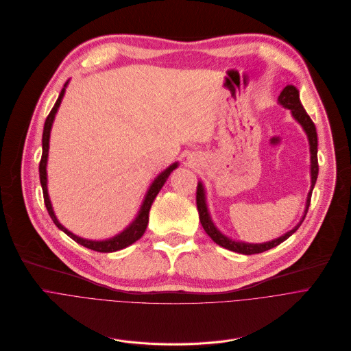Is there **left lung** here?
Wrapping results in <instances>:
<instances>
[{
	"mask_svg": "<svg viewBox=\"0 0 351 351\" xmlns=\"http://www.w3.org/2000/svg\"><path fill=\"white\" fill-rule=\"evenodd\" d=\"M278 101L281 103L284 107L289 108L293 119L303 127L305 132L308 134L309 138V145H311V160H312V168H311V173H312V189L308 195V202H306V210H305V215H303L300 223L292 228L291 231H288L285 236L279 237L276 240H272L269 243H264V244H245V243H239V241H232L230 239H227L226 236H223L221 232L215 227V224L210 220L208 212H207V207H206V202H204V191H203V186L202 183H197V191H196V204H197V210H199V219L200 223L204 228V231L207 232V236L212 239L216 244L230 250V251H236L240 254H245V255H252V254H260L264 252L269 248H274L276 245H279L281 243H284L287 239H289L293 232L299 228V226L302 224V221L305 220L306 213H308V208L311 206V196H312V191H313V186L316 183L317 179V173H319V163H317V132H316V127L313 124V121L311 120V117L308 115L306 110L303 108V106L300 104L299 100V91L296 90L295 86H287L282 91L281 95L278 97Z\"/></svg>",
	"mask_w": 351,
	"mask_h": 351,
	"instance_id": "obj_1",
	"label": "left lung"
}]
</instances>
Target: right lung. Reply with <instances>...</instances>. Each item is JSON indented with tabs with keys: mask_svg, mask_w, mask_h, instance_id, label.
<instances>
[{
	"mask_svg": "<svg viewBox=\"0 0 351 351\" xmlns=\"http://www.w3.org/2000/svg\"><path fill=\"white\" fill-rule=\"evenodd\" d=\"M67 83H64L60 95L53 106V108L51 110L49 115L46 117V121H45V127H43V135H42V158H40V162H39V178H40V184H42V192H43V202H45V206L46 208H48V213L51 216V219L53 220V223L63 231L66 232V234L75 240L76 243H79L80 245L86 247V248H90L93 251H97V252H114V251H119V250H123L128 245H131L132 243H135L136 240H139L143 237V234L145 232V228L148 226V219H149V208H151V204L154 202V199L156 197V195L159 193V191L162 189V186L165 184L168 176L171 175V172L178 167V163H173V165H171L167 171H163L155 180L154 183L151 184V188L145 196V200L141 206V210H139V213L136 216V219L132 221V224L124 230L121 234L115 236L110 240H104V241H91V240H84V239H80L77 236H75L73 232H70L67 228H64L56 219L55 213H53V208H52V204H51V200H49V196H48V188H46V162H48V151H49V135H51V128H52V123H53V119H55V114L60 106V101L63 99V95H64V88H66Z\"/></svg>",
	"mask_w": 351,
	"mask_h": 351,
	"instance_id": "obj_1",
	"label": "right lung"
}]
</instances>
